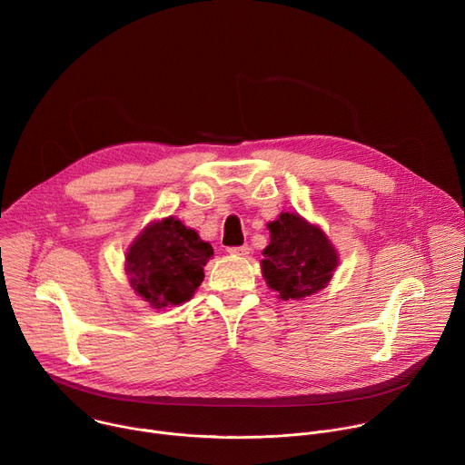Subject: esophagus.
<instances>
[{
    "mask_svg": "<svg viewBox=\"0 0 465 465\" xmlns=\"http://www.w3.org/2000/svg\"><path fill=\"white\" fill-rule=\"evenodd\" d=\"M228 253L230 255H248L250 253V246L248 244H242V246H233V248H228Z\"/></svg>",
    "mask_w": 465,
    "mask_h": 465,
    "instance_id": "1",
    "label": "esophagus"
}]
</instances>
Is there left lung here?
I'll return each mask as SVG.
<instances>
[{"label":"left lung","instance_id":"obj_1","mask_svg":"<svg viewBox=\"0 0 465 465\" xmlns=\"http://www.w3.org/2000/svg\"><path fill=\"white\" fill-rule=\"evenodd\" d=\"M270 244L262 250L261 273L281 301H301L329 286L340 255L327 233L293 212L266 224Z\"/></svg>","mask_w":465,"mask_h":465}]
</instances>
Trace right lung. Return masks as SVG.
I'll use <instances>...</instances> for the list:
<instances>
[{"label": "right lung", "mask_w": 465, "mask_h": 465, "mask_svg": "<svg viewBox=\"0 0 465 465\" xmlns=\"http://www.w3.org/2000/svg\"><path fill=\"white\" fill-rule=\"evenodd\" d=\"M212 255V244L172 215L149 223L134 237L124 270L133 292L161 311L193 297Z\"/></svg>", "instance_id": "obj_1"}]
</instances>
